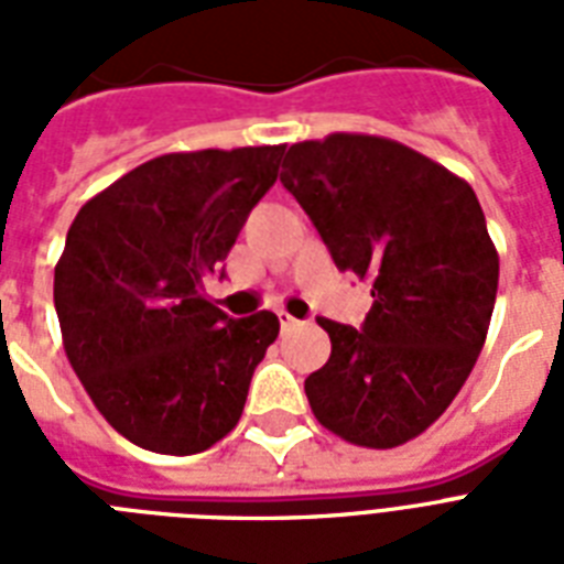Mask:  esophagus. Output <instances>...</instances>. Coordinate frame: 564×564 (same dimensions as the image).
<instances>
[{
    "label": "esophagus",
    "instance_id": "esophagus-1",
    "mask_svg": "<svg viewBox=\"0 0 564 564\" xmlns=\"http://www.w3.org/2000/svg\"><path fill=\"white\" fill-rule=\"evenodd\" d=\"M278 322H281V330H292V327L299 325V318H292L290 313H283V310L278 313Z\"/></svg>",
    "mask_w": 564,
    "mask_h": 564
}]
</instances>
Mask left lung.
Wrapping results in <instances>:
<instances>
[{
    "instance_id": "obj_1",
    "label": "left lung",
    "mask_w": 564,
    "mask_h": 564,
    "mask_svg": "<svg viewBox=\"0 0 564 564\" xmlns=\"http://www.w3.org/2000/svg\"><path fill=\"white\" fill-rule=\"evenodd\" d=\"M281 184L375 299L360 327L318 318L330 360L304 380L313 415L351 445H403L451 406L489 334L500 265L480 202L436 161L371 134L290 145Z\"/></svg>"
}]
</instances>
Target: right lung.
Returning <instances> with one entry per match:
<instances>
[{
    "mask_svg": "<svg viewBox=\"0 0 564 564\" xmlns=\"http://www.w3.org/2000/svg\"><path fill=\"white\" fill-rule=\"evenodd\" d=\"M283 145L163 154L84 204L55 265L64 351L96 410L154 454H202L237 427L281 322L230 318L202 281L274 181Z\"/></svg>",
    "mask_w": 564,
    "mask_h": 564,
    "instance_id": "obj_1",
    "label": "right lung"
}]
</instances>
